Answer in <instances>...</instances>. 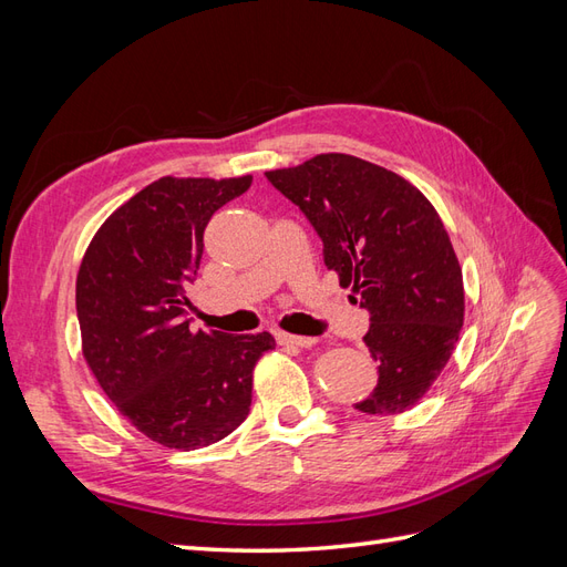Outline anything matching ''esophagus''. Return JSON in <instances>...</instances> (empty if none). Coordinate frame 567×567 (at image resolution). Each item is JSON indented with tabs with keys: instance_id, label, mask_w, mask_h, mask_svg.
I'll list each match as a JSON object with an SVG mask.
<instances>
[{
	"instance_id": "1",
	"label": "esophagus",
	"mask_w": 567,
	"mask_h": 567,
	"mask_svg": "<svg viewBox=\"0 0 567 567\" xmlns=\"http://www.w3.org/2000/svg\"><path fill=\"white\" fill-rule=\"evenodd\" d=\"M279 346H288V348H312L317 346V338L310 336H293V333H277Z\"/></svg>"
}]
</instances>
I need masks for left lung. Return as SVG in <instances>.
Listing matches in <instances>:
<instances>
[{"label": "left lung", "instance_id": "1", "mask_svg": "<svg viewBox=\"0 0 567 567\" xmlns=\"http://www.w3.org/2000/svg\"><path fill=\"white\" fill-rule=\"evenodd\" d=\"M265 177L310 219L323 265L369 312L379 383L354 409L402 414L433 385L463 326L461 267L440 215L400 175L346 153Z\"/></svg>", "mask_w": 567, "mask_h": 567}]
</instances>
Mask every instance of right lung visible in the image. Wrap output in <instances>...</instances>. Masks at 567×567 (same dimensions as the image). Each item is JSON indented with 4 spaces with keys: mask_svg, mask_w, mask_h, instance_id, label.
<instances>
[{
    "mask_svg": "<svg viewBox=\"0 0 567 567\" xmlns=\"http://www.w3.org/2000/svg\"><path fill=\"white\" fill-rule=\"evenodd\" d=\"M252 177H163L104 221L78 274L82 352L99 385L136 431L173 450L227 437L250 411L265 333H192L186 286L196 281L210 217Z\"/></svg>",
    "mask_w": 567,
    "mask_h": 567,
    "instance_id": "add662e5",
    "label": "right lung"
}]
</instances>
